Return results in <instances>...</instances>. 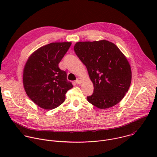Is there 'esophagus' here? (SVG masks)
<instances>
[{"mask_svg": "<svg viewBox=\"0 0 157 157\" xmlns=\"http://www.w3.org/2000/svg\"><path fill=\"white\" fill-rule=\"evenodd\" d=\"M82 82V79L80 78H78L76 80V83L78 84H80Z\"/></svg>", "mask_w": 157, "mask_h": 157, "instance_id": "obj_1", "label": "esophagus"}]
</instances>
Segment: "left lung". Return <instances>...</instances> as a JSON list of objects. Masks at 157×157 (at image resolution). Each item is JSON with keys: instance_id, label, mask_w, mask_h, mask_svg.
<instances>
[{"instance_id": "1", "label": "left lung", "mask_w": 157, "mask_h": 157, "mask_svg": "<svg viewBox=\"0 0 157 157\" xmlns=\"http://www.w3.org/2000/svg\"><path fill=\"white\" fill-rule=\"evenodd\" d=\"M74 51L86 66L94 86L87 99L104 109L119 103L131 83L130 64L115 44L107 40L78 42Z\"/></svg>"}]
</instances>
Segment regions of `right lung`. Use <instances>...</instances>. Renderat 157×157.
<instances>
[{
  "instance_id": "1",
  "label": "right lung",
  "mask_w": 157,
  "mask_h": 157,
  "mask_svg": "<svg viewBox=\"0 0 157 157\" xmlns=\"http://www.w3.org/2000/svg\"><path fill=\"white\" fill-rule=\"evenodd\" d=\"M71 42L52 43L38 48L29 58L24 70L23 82L30 99L44 109H53L65 100L73 87L65 71L58 64L69 50Z\"/></svg>"
}]
</instances>
